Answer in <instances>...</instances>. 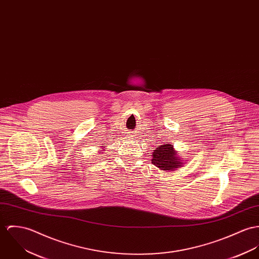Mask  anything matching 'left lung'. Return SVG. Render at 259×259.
<instances>
[{"mask_svg":"<svg viewBox=\"0 0 259 259\" xmlns=\"http://www.w3.org/2000/svg\"><path fill=\"white\" fill-rule=\"evenodd\" d=\"M152 156V163L162 171H175L183 165L182 159L170 144L157 146Z\"/></svg>","mask_w":259,"mask_h":259,"instance_id":"obj_1","label":"left lung"}]
</instances>
